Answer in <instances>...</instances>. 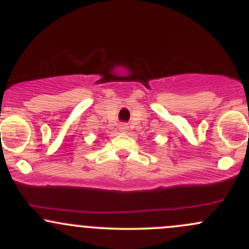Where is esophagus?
<instances>
[{
    "mask_svg": "<svg viewBox=\"0 0 249 249\" xmlns=\"http://www.w3.org/2000/svg\"><path fill=\"white\" fill-rule=\"evenodd\" d=\"M119 130L120 132H123V134H126L127 130H129V126H127V124H120Z\"/></svg>",
    "mask_w": 249,
    "mask_h": 249,
    "instance_id": "34e87169",
    "label": "esophagus"
}]
</instances>
